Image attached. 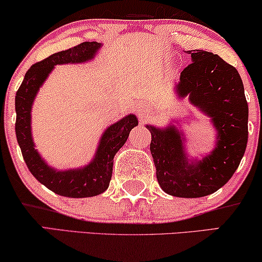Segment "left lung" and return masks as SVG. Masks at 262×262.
I'll use <instances>...</instances> for the list:
<instances>
[{
    "instance_id": "left-lung-1",
    "label": "left lung",
    "mask_w": 262,
    "mask_h": 262,
    "mask_svg": "<svg viewBox=\"0 0 262 262\" xmlns=\"http://www.w3.org/2000/svg\"><path fill=\"white\" fill-rule=\"evenodd\" d=\"M191 63L181 73L173 91L209 118L215 141L201 159L188 152V138L178 120L164 127L147 124L150 152L159 185L177 198L210 195L230 181L248 142V103L241 76L222 57L205 50H189Z\"/></svg>"
}]
</instances>
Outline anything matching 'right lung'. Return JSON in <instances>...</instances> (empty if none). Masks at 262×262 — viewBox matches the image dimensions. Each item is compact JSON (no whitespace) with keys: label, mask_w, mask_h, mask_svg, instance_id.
<instances>
[{"label":"right lung","mask_w":262,"mask_h":262,"mask_svg":"<svg viewBox=\"0 0 262 262\" xmlns=\"http://www.w3.org/2000/svg\"><path fill=\"white\" fill-rule=\"evenodd\" d=\"M102 43L84 42L69 50L55 53L27 71L15 95V134L23 158L32 176L40 184L64 198H93L110 186L113 159L127 141L130 131L138 125L135 114H127L102 132L96 151L89 164L77 168L57 169L39 154L31 128L32 106L38 91L56 64L84 63L95 59Z\"/></svg>","instance_id":"1"}]
</instances>
